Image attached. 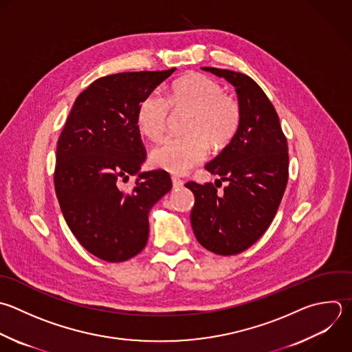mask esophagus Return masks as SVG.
<instances>
[{"label":"esophagus","mask_w":352,"mask_h":352,"mask_svg":"<svg viewBox=\"0 0 352 352\" xmlns=\"http://www.w3.org/2000/svg\"><path fill=\"white\" fill-rule=\"evenodd\" d=\"M172 184H173V188H180V187H183L184 182L176 176H172Z\"/></svg>","instance_id":"34e87169"}]
</instances>
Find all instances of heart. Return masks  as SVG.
Segmentation results:
<instances>
[{"label": "heart", "mask_w": 352, "mask_h": 352, "mask_svg": "<svg viewBox=\"0 0 352 352\" xmlns=\"http://www.w3.org/2000/svg\"><path fill=\"white\" fill-rule=\"evenodd\" d=\"M173 111H188L186 136L168 138L153 150L151 162L166 172L184 175L204 162L209 143L221 148L238 131L241 110L236 99L220 82L202 73H188L172 84L168 99L153 92L138 107L139 131L153 142L162 139Z\"/></svg>", "instance_id": "heart-1"}]
</instances>
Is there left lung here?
<instances>
[{
  "instance_id": "left-lung-1",
  "label": "left lung",
  "mask_w": 352,
  "mask_h": 352,
  "mask_svg": "<svg viewBox=\"0 0 352 352\" xmlns=\"http://www.w3.org/2000/svg\"><path fill=\"white\" fill-rule=\"evenodd\" d=\"M202 70L235 88L241 121L231 142L205 166L228 182L224 192L212 183L186 184L195 197L191 226L205 249L231 256L250 248L275 217L289 176L287 142L272 103L250 77L216 67Z\"/></svg>"
}]
</instances>
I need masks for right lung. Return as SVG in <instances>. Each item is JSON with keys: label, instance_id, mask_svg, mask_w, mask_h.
I'll use <instances>...</instances> for the list:
<instances>
[{"label": "right lung", "instance_id": "right-lung-1", "mask_svg": "<svg viewBox=\"0 0 352 352\" xmlns=\"http://www.w3.org/2000/svg\"><path fill=\"white\" fill-rule=\"evenodd\" d=\"M176 69L118 73L94 81L76 99L56 147L55 191L65 220L94 256L120 263L148 239L150 209L172 188L165 170L139 172L146 148L138 107ZM136 174L134 188L119 182Z\"/></svg>", "mask_w": 352, "mask_h": 352}]
</instances>
